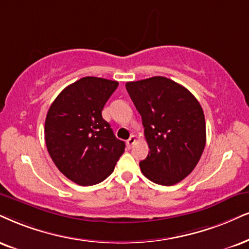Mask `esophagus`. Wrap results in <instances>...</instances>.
<instances>
[{
	"label": "esophagus",
	"mask_w": 249,
	"mask_h": 249,
	"mask_svg": "<svg viewBox=\"0 0 249 249\" xmlns=\"http://www.w3.org/2000/svg\"><path fill=\"white\" fill-rule=\"evenodd\" d=\"M135 142H136V137H135L134 135H131V136L129 137V140L127 141V146H128V148L130 149L131 146H133L134 144H135Z\"/></svg>",
	"instance_id": "1"
}]
</instances>
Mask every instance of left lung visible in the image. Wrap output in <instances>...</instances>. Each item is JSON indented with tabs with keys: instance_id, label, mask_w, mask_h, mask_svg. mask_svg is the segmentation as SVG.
I'll return each instance as SVG.
<instances>
[{
	"instance_id": "obj_1",
	"label": "left lung",
	"mask_w": 249,
	"mask_h": 249,
	"mask_svg": "<svg viewBox=\"0 0 249 249\" xmlns=\"http://www.w3.org/2000/svg\"><path fill=\"white\" fill-rule=\"evenodd\" d=\"M125 89L150 149L141 171L158 185H176L192 173L204 150L203 109L186 88L162 76L128 82Z\"/></svg>"
}]
</instances>
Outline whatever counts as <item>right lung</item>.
<instances>
[{"label": "right lung", "mask_w": 249, "mask_h": 249, "mask_svg": "<svg viewBox=\"0 0 249 249\" xmlns=\"http://www.w3.org/2000/svg\"><path fill=\"white\" fill-rule=\"evenodd\" d=\"M118 85L116 81L83 77L64 89L48 109V153L61 173L79 186L105 180L124 152V142L116 139L101 115Z\"/></svg>", "instance_id": "add662e5"}]
</instances>
